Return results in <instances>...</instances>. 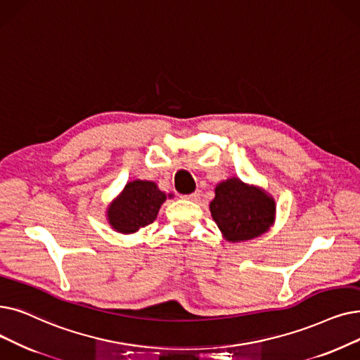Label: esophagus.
I'll return each instance as SVG.
<instances>
[{
	"mask_svg": "<svg viewBox=\"0 0 360 360\" xmlns=\"http://www.w3.org/2000/svg\"><path fill=\"white\" fill-rule=\"evenodd\" d=\"M200 197H201V193H200V191H194V193H191V194H188V195H185L186 200H191V201H198Z\"/></svg>",
	"mask_w": 360,
	"mask_h": 360,
	"instance_id": "34e87169",
	"label": "esophagus"
}]
</instances>
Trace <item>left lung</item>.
<instances>
[{
  "instance_id": "left-lung-1",
  "label": "left lung",
  "mask_w": 360,
  "mask_h": 360,
  "mask_svg": "<svg viewBox=\"0 0 360 360\" xmlns=\"http://www.w3.org/2000/svg\"><path fill=\"white\" fill-rule=\"evenodd\" d=\"M213 221L229 243L253 240L275 224V198L257 185L232 176L219 182L209 205Z\"/></svg>"
}]
</instances>
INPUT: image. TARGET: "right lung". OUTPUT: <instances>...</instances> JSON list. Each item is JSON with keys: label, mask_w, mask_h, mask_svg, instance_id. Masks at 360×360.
<instances>
[{"label": "right lung", "mask_w": 360, "mask_h": 360, "mask_svg": "<svg viewBox=\"0 0 360 360\" xmlns=\"http://www.w3.org/2000/svg\"><path fill=\"white\" fill-rule=\"evenodd\" d=\"M166 198H174V194L160 191L153 181H129L107 206V222L116 232L135 233L158 217Z\"/></svg>", "instance_id": "right-lung-1"}]
</instances>
